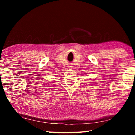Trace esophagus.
Wrapping results in <instances>:
<instances>
[{
  "mask_svg": "<svg viewBox=\"0 0 135 135\" xmlns=\"http://www.w3.org/2000/svg\"><path fill=\"white\" fill-rule=\"evenodd\" d=\"M70 67H71V66H70Z\"/></svg>",
  "mask_w": 135,
  "mask_h": 135,
  "instance_id": "obj_1",
  "label": "esophagus"
}]
</instances>
